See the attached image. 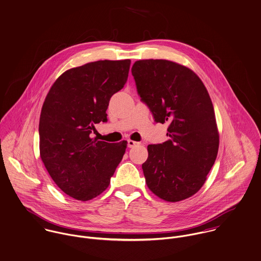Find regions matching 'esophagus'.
I'll return each instance as SVG.
<instances>
[{"label":"esophagus","mask_w":261,"mask_h":261,"mask_svg":"<svg viewBox=\"0 0 261 261\" xmlns=\"http://www.w3.org/2000/svg\"><path fill=\"white\" fill-rule=\"evenodd\" d=\"M137 145H139V143L136 142V141H133V140H128V141H127V146H128L129 148H133V147H135V146H137Z\"/></svg>","instance_id":"1"}]
</instances>
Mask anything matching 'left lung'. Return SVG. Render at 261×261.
I'll return each instance as SVG.
<instances>
[{"label": "left lung", "mask_w": 261, "mask_h": 261, "mask_svg": "<svg viewBox=\"0 0 261 261\" xmlns=\"http://www.w3.org/2000/svg\"><path fill=\"white\" fill-rule=\"evenodd\" d=\"M131 72L154 121L169 123V139L147 147L142 164L147 186L165 201L186 199L202 187L218 152L209 94L193 71L171 61H136Z\"/></svg>", "instance_id": "1"}]
</instances>
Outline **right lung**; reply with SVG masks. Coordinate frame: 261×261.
<instances>
[{
  "label": "right lung",
  "instance_id": "add662e5",
  "mask_svg": "<svg viewBox=\"0 0 261 261\" xmlns=\"http://www.w3.org/2000/svg\"><path fill=\"white\" fill-rule=\"evenodd\" d=\"M130 60L97 61L63 73L42 107L40 155L67 195L87 201L101 194L121 162L126 141L92 139L95 124L107 122L111 97L127 82Z\"/></svg>",
  "mask_w": 261,
  "mask_h": 261
}]
</instances>
